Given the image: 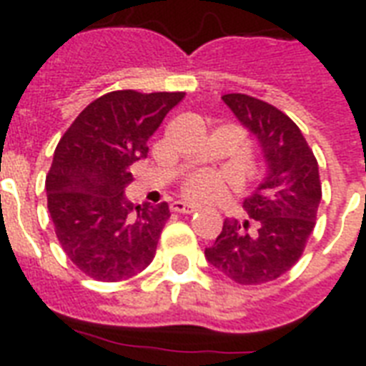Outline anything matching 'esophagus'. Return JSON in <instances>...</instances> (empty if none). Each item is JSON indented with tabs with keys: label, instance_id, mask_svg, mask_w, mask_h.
Masks as SVG:
<instances>
[{
	"label": "esophagus",
	"instance_id": "esophagus-1",
	"mask_svg": "<svg viewBox=\"0 0 366 366\" xmlns=\"http://www.w3.org/2000/svg\"><path fill=\"white\" fill-rule=\"evenodd\" d=\"M171 209L174 212H182V214H192V212L197 211V207L192 205V203H186V201H174Z\"/></svg>",
	"mask_w": 366,
	"mask_h": 366
}]
</instances>
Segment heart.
I'll return each instance as SVG.
<instances>
[{"mask_svg":"<svg viewBox=\"0 0 366 366\" xmlns=\"http://www.w3.org/2000/svg\"><path fill=\"white\" fill-rule=\"evenodd\" d=\"M229 180L220 177L217 172L203 171L189 177L184 182V194L195 201H212L220 197L226 192Z\"/></svg>","mask_w":366,"mask_h":366,"instance_id":"1","label":"heart"}]
</instances>
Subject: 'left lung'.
Instances as JSON below:
<instances>
[{"label": "left lung", "instance_id": "8db88e82", "mask_svg": "<svg viewBox=\"0 0 366 366\" xmlns=\"http://www.w3.org/2000/svg\"><path fill=\"white\" fill-rule=\"evenodd\" d=\"M222 100L260 144L266 174L243 201L250 222L226 220L205 256L235 283H267L295 266L312 235L321 203L317 159L296 123L275 106L239 93Z\"/></svg>", "mask_w": 366, "mask_h": 366}]
</instances>
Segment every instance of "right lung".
<instances>
[{
    "label": "right lung",
    "instance_id": "right-lung-1",
    "mask_svg": "<svg viewBox=\"0 0 366 366\" xmlns=\"http://www.w3.org/2000/svg\"><path fill=\"white\" fill-rule=\"evenodd\" d=\"M184 93L114 91L93 100L54 149L45 180L62 249L83 273L122 281L154 260L169 205L132 207L131 165L148 157V138Z\"/></svg>",
    "mask_w": 366,
    "mask_h": 366
}]
</instances>
